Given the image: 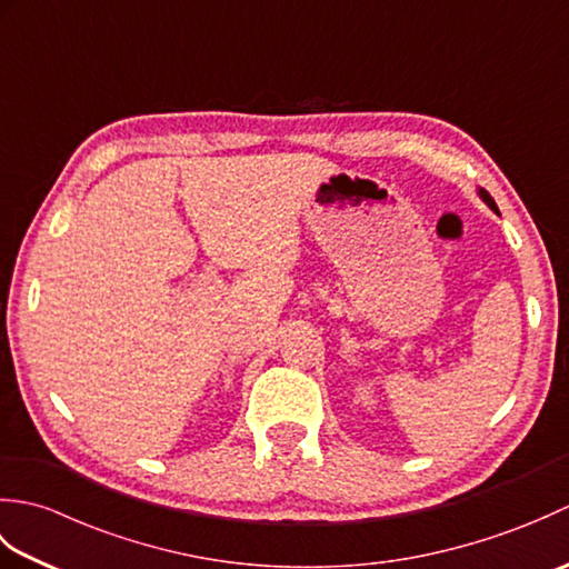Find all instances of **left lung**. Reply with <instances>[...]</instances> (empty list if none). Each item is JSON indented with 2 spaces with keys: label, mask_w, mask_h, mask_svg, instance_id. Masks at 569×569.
<instances>
[{
  "label": "left lung",
  "mask_w": 569,
  "mask_h": 569,
  "mask_svg": "<svg viewBox=\"0 0 569 569\" xmlns=\"http://www.w3.org/2000/svg\"><path fill=\"white\" fill-rule=\"evenodd\" d=\"M479 196H481V198H485V202L489 204V208H491V210H497V202H493V198L489 196V192H487L485 188H481V190H479Z\"/></svg>",
  "instance_id": "1"
}]
</instances>
